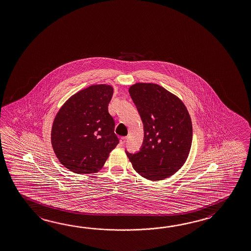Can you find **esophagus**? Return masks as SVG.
I'll return each mask as SVG.
<instances>
[{
    "label": "esophagus",
    "mask_w": 251,
    "mask_h": 251,
    "mask_svg": "<svg viewBox=\"0 0 251 251\" xmlns=\"http://www.w3.org/2000/svg\"><path fill=\"white\" fill-rule=\"evenodd\" d=\"M127 140V137L126 136H123L120 138V145H125L126 144V142Z\"/></svg>",
    "instance_id": "esophagus-1"
}]
</instances>
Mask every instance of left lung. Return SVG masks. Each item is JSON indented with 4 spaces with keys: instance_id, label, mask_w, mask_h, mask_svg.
I'll return each instance as SVG.
<instances>
[{
    "instance_id": "1",
    "label": "left lung",
    "mask_w": 251,
    "mask_h": 251,
    "mask_svg": "<svg viewBox=\"0 0 251 251\" xmlns=\"http://www.w3.org/2000/svg\"><path fill=\"white\" fill-rule=\"evenodd\" d=\"M129 94L144 124V141L139 151L126 154L141 176L163 180L186 161L193 141L191 117L181 100L156 84L136 83Z\"/></svg>"
}]
</instances>
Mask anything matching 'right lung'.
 I'll return each mask as SVG.
<instances>
[{"label":"right lung","mask_w":251,"mask_h":251,"mask_svg":"<svg viewBox=\"0 0 251 251\" xmlns=\"http://www.w3.org/2000/svg\"><path fill=\"white\" fill-rule=\"evenodd\" d=\"M112 96L110 86H91L71 97L55 117L53 150L71 172H98L118 145L115 120L107 108Z\"/></svg>","instance_id":"right-lung-1"}]
</instances>
